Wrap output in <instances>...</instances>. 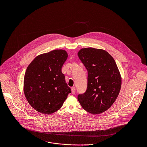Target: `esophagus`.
I'll use <instances>...</instances> for the list:
<instances>
[{
	"mask_svg": "<svg viewBox=\"0 0 147 147\" xmlns=\"http://www.w3.org/2000/svg\"><path fill=\"white\" fill-rule=\"evenodd\" d=\"M75 91H76V89H75V88L73 87L71 88V93L72 94H75Z\"/></svg>",
	"mask_w": 147,
	"mask_h": 147,
	"instance_id": "34e87169",
	"label": "esophagus"
}]
</instances>
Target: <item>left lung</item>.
Returning <instances> with one entry per match:
<instances>
[{
	"label": "left lung",
	"instance_id": "obj_1",
	"mask_svg": "<svg viewBox=\"0 0 147 147\" xmlns=\"http://www.w3.org/2000/svg\"><path fill=\"white\" fill-rule=\"evenodd\" d=\"M78 55L88 71L86 92L78 99L85 110L98 114L108 110L120 92L122 78L114 58L105 50L80 49Z\"/></svg>",
	"mask_w": 147,
	"mask_h": 147
}]
</instances>
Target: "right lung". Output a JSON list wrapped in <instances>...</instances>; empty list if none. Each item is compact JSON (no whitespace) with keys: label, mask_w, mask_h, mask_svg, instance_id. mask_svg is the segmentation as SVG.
<instances>
[{"label":"right lung","mask_w":147,"mask_h":147,"mask_svg":"<svg viewBox=\"0 0 147 147\" xmlns=\"http://www.w3.org/2000/svg\"><path fill=\"white\" fill-rule=\"evenodd\" d=\"M68 58L64 50H54L37 56L29 64L24 78V93L36 111L51 114L59 110L71 92L62 72Z\"/></svg>","instance_id":"add662e5"}]
</instances>
